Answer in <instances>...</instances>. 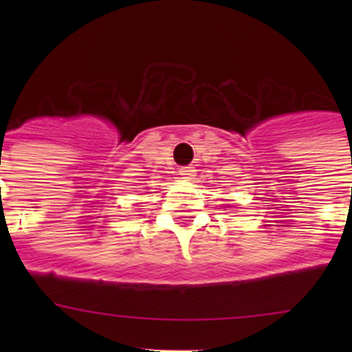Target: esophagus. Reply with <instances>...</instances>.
<instances>
[{
  "label": "esophagus",
  "mask_w": 352,
  "mask_h": 352,
  "mask_svg": "<svg viewBox=\"0 0 352 352\" xmlns=\"http://www.w3.org/2000/svg\"><path fill=\"white\" fill-rule=\"evenodd\" d=\"M194 172H196V170H194V166H182V168L179 170V175L182 177V179L190 180L194 177Z\"/></svg>",
  "instance_id": "1"
}]
</instances>
